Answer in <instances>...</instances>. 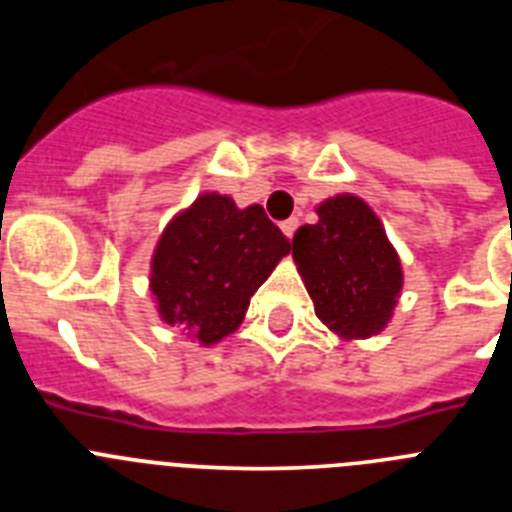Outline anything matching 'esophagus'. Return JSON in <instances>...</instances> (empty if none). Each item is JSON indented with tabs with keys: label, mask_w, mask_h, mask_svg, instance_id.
<instances>
[{
	"label": "esophagus",
	"mask_w": 512,
	"mask_h": 512,
	"mask_svg": "<svg viewBox=\"0 0 512 512\" xmlns=\"http://www.w3.org/2000/svg\"><path fill=\"white\" fill-rule=\"evenodd\" d=\"M297 225H300V220H297V217H289V220H284L282 223V233L287 235V238H292L297 230Z\"/></svg>",
	"instance_id": "34e87169"
}]
</instances>
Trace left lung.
Segmentation results:
<instances>
[{"label": "left lung", "mask_w": 512, "mask_h": 512, "mask_svg": "<svg viewBox=\"0 0 512 512\" xmlns=\"http://www.w3.org/2000/svg\"><path fill=\"white\" fill-rule=\"evenodd\" d=\"M318 223L292 238V259L315 315L343 341L387 328L402 292V264L377 212L356 194L315 207Z\"/></svg>", "instance_id": "left-lung-1"}]
</instances>
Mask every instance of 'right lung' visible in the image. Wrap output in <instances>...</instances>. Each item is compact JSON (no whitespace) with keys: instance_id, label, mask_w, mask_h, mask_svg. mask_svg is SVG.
I'll return each mask as SVG.
<instances>
[{"instance_id":"1","label":"right lung","mask_w":512,"mask_h":512,"mask_svg":"<svg viewBox=\"0 0 512 512\" xmlns=\"http://www.w3.org/2000/svg\"><path fill=\"white\" fill-rule=\"evenodd\" d=\"M289 253V241L261 205L202 192L176 212L151 259L158 318L200 346H215L246 318L253 292Z\"/></svg>"}]
</instances>
